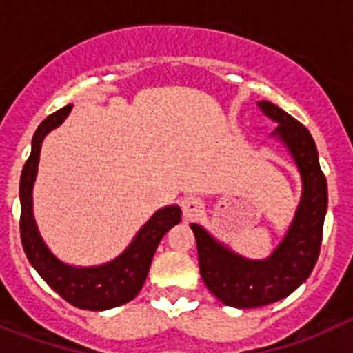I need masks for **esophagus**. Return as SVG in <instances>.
I'll use <instances>...</instances> for the list:
<instances>
[{
    "instance_id": "esophagus-1",
    "label": "esophagus",
    "mask_w": 353,
    "mask_h": 353,
    "mask_svg": "<svg viewBox=\"0 0 353 353\" xmlns=\"http://www.w3.org/2000/svg\"><path fill=\"white\" fill-rule=\"evenodd\" d=\"M180 207H182V212L187 219H196V217H199L201 212H203V201H201L198 196H185V198L182 199Z\"/></svg>"
}]
</instances>
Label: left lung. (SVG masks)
I'll use <instances>...</instances> for the list:
<instances>
[{"instance_id": "left-lung-1", "label": "left lung", "mask_w": 353, "mask_h": 353, "mask_svg": "<svg viewBox=\"0 0 353 353\" xmlns=\"http://www.w3.org/2000/svg\"><path fill=\"white\" fill-rule=\"evenodd\" d=\"M260 109L276 120L302 174V199L281 245L263 261L244 260L217 244L203 228L191 224L198 245L201 279L215 297L232 307H260L288 297L310 277L320 254L327 212V180L310 130L279 105L261 101Z\"/></svg>"}]
</instances>
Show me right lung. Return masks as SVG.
Segmentation results:
<instances>
[{
	"label": "right lung",
	"instance_id": "add662e5",
	"mask_svg": "<svg viewBox=\"0 0 353 353\" xmlns=\"http://www.w3.org/2000/svg\"><path fill=\"white\" fill-rule=\"evenodd\" d=\"M72 104L58 109L56 113L49 114L35 130L31 141V154L21 174V242L26 252L30 263L35 267L43 281L48 283L61 299L72 304L74 307L90 311H104L117 307L132 301L139 293L145 279L148 276L150 263L155 254L159 242L171 226L180 223V208L166 207L161 208L154 217L139 230L132 244L121 252L117 260L101 267L90 269H77L68 267L56 260L46 244L42 242L37 230L33 210H31V189L37 176L39 166L40 146L49 130L58 127L70 113Z\"/></svg>",
	"mask_w": 353,
	"mask_h": 353
}]
</instances>
